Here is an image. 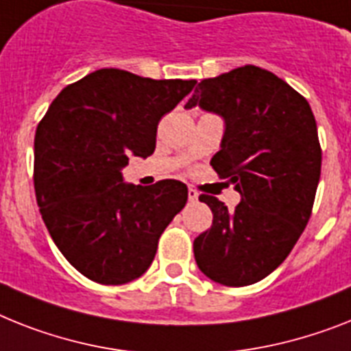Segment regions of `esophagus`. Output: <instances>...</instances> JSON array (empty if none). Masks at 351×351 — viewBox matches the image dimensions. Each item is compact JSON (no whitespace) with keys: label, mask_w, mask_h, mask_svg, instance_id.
Segmentation results:
<instances>
[{"label":"esophagus","mask_w":351,"mask_h":351,"mask_svg":"<svg viewBox=\"0 0 351 351\" xmlns=\"http://www.w3.org/2000/svg\"><path fill=\"white\" fill-rule=\"evenodd\" d=\"M188 199H190L192 202H195L197 199H199V192H197L195 188H192V186L188 188Z\"/></svg>","instance_id":"esophagus-1"}]
</instances>
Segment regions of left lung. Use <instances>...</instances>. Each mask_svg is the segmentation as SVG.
Returning <instances> with one entry per match:
<instances>
[{"instance_id": "left-lung-1", "label": "left lung", "mask_w": 351, "mask_h": 351, "mask_svg": "<svg viewBox=\"0 0 351 351\" xmlns=\"http://www.w3.org/2000/svg\"><path fill=\"white\" fill-rule=\"evenodd\" d=\"M193 106L224 118L211 167L242 197L228 211L199 195L213 222L193 240L195 262L213 282L251 285L289 256L312 215L321 176L314 112L285 80L251 64L201 80L184 107Z\"/></svg>"}]
</instances>
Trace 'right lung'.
<instances>
[{
	"mask_svg": "<svg viewBox=\"0 0 351 351\" xmlns=\"http://www.w3.org/2000/svg\"><path fill=\"white\" fill-rule=\"evenodd\" d=\"M193 86L104 68L66 86L39 121L34 188L40 215L64 258L93 282L140 278L186 204L184 182L123 184L121 169L130 156L154 152L159 120Z\"/></svg>",
	"mask_w": 351,
	"mask_h": 351,
	"instance_id": "right-lung-1",
	"label": "right lung"
}]
</instances>
